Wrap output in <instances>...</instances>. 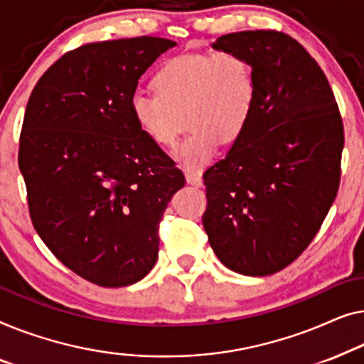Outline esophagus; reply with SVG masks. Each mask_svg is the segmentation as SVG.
<instances>
[{
  "instance_id": "34e87169",
  "label": "esophagus",
  "mask_w": 364,
  "mask_h": 364,
  "mask_svg": "<svg viewBox=\"0 0 364 364\" xmlns=\"http://www.w3.org/2000/svg\"><path fill=\"white\" fill-rule=\"evenodd\" d=\"M186 181L191 186H201L203 184V178L201 175H196V173H186Z\"/></svg>"
}]
</instances>
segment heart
Wrapping results in <instances>:
<instances>
[{"label":"heart","mask_w":364,"mask_h":364,"mask_svg":"<svg viewBox=\"0 0 364 364\" xmlns=\"http://www.w3.org/2000/svg\"><path fill=\"white\" fill-rule=\"evenodd\" d=\"M153 87L155 92H133L132 119L148 140L171 148L186 115L191 132L176 148V160L188 171L206 168L219 143L237 140L257 102L252 64L232 50L171 58L156 70Z\"/></svg>","instance_id":"heart-1"}]
</instances>
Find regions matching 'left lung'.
Returning <instances> with one entry per match:
<instances>
[{"mask_svg":"<svg viewBox=\"0 0 364 364\" xmlns=\"http://www.w3.org/2000/svg\"><path fill=\"white\" fill-rule=\"evenodd\" d=\"M213 48L249 59L257 102L226 158L204 171L203 226L228 269L262 277L320 231L340 188L343 120L323 70L291 36L240 31Z\"/></svg>","mask_w":364,"mask_h":364,"instance_id":"obj_1","label":"left lung"}]
</instances>
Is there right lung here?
Masks as SVG:
<instances>
[{"mask_svg":"<svg viewBox=\"0 0 364 364\" xmlns=\"http://www.w3.org/2000/svg\"><path fill=\"white\" fill-rule=\"evenodd\" d=\"M175 46L151 36L84 44L55 60L28 100L18 163L31 221L65 267L95 285L150 272L163 213L184 186L130 115L138 79Z\"/></svg>","mask_w":364,"mask_h":364,"instance_id":"obj_1","label":"right lung"}]
</instances>
